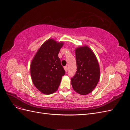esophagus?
Masks as SVG:
<instances>
[{"mask_svg":"<svg viewBox=\"0 0 130 130\" xmlns=\"http://www.w3.org/2000/svg\"><path fill=\"white\" fill-rule=\"evenodd\" d=\"M64 70H65V72H67L68 71V67H67V66L64 67Z\"/></svg>","mask_w":130,"mask_h":130,"instance_id":"34e87169","label":"esophagus"}]
</instances>
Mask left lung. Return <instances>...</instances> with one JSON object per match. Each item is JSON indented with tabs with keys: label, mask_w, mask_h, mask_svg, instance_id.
I'll use <instances>...</instances> for the list:
<instances>
[{
	"label": "left lung",
	"mask_w": 130,
	"mask_h": 130,
	"mask_svg": "<svg viewBox=\"0 0 130 130\" xmlns=\"http://www.w3.org/2000/svg\"><path fill=\"white\" fill-rule=\"evenodd\" d=\"M77 71L71 78L75 91L81 95L92 92L100 78V68L95 54L85 45L75 49Z\"/></svg>",
	"instance_id": "8db88e82"
}]
</instances>
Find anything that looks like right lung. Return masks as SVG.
Masks as SVG:
<instances>
[{"mask_svg": "<svg viewBox=\"0 0 130 130\" xmlns=\"http://www.w3.org/2000/svg\"><path fill=\"white\" fill-rule=\"evenodd\" d=\"M63 43L49 39L38 49L30 66V73L34 85L45 94L57 90L65 70L58 54Z\"/></svg>", "mask_w": 130, "mask_h": 130, "instance_id": "add662e5", "label": "right lung"}]
</instances>
